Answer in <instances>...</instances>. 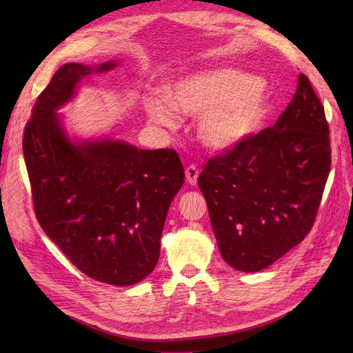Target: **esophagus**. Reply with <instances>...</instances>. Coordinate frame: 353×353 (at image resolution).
Here are the masks:
<instances>
[{
    "mask_svg": "<svg viewBox=\"0 0 353 353\" xmlns=\"http://www.w3.org/2000/svg\"><path fill=\"white\" fill-rule=\"evenodd\" d=\"M185 176H186V181H188L190 185H196L197 183V179H199V168L196 165H190V167H186L185 170Z\"/></svg>",
    "mask_w": 353,
    "mask_h": 353,
    "instance_id": "obj_1",
    "label": "esophagus"
}]
</instances>
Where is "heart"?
I'll return each mask as SVG.
<instances>
[{
    "label": "heart",
    "instance_id": "obj_1",
    "mask_svg": "<svg viewBox=\"0 0 353 353\" xmlns=\"http://www.w3.org/2000/svg\"><path fill=\"white\" fill-rule=\"evenodd\" d=\"M272 104L267 81L234 68L191 74L170 86V97L157 94L145 101L153 123L174 127L177 110L199 117L197 137L205 147L235 148L264 124Z\"/></svg>",
    "mask_w": 353,
    "mask_h": 353
}]
</instances>
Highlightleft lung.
I'll return each instance as SVG.
<instances>
[{"instance_id":"left-lung-1","label":"left lung","mask_w":353,"mask_h":353,"mask_svg":"<svg viewBox=\"0 0 353 353\" xmlns=\"http://www.w3.org/2000/svg\"><path fill=\"white\" fill-rule=\"evenodd\" d=\"M331 170L325 109L310 79L274 125L215 156L199 176L223 259L239 272L272 265L311 230Z\"/></svg>"}]
</instances>
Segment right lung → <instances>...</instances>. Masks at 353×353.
Masks as SVG:
<instances>
[{
    "label": "right lung",
    "mask_w": 353,
    "mask_h": 353,
    "mask_svg": "<svg viewBox=\"0 0 353 353\" xmlns=\"http://www.w3.org/2000/svg\"><path fill=\"white\" fill-rule=\"evenodd\" d=\"M65 63L37 97L22 150L37 221L80 272L129 287L153 272L172 199L185 182L171 148L142 150L110 137L71 138L59 109L81 80L114 70Z\"/></svg>",
    "instance_id": "1"
}]
</instances>
